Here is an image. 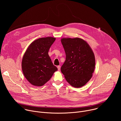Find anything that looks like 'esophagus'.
<instances>
[{
  "label": "esophagus",
  "mask_w": 121,
  "mask_h": 121,
  "mask_svg": "<svg viewBox=\"0 0 121 121\" xmlns=\"http://www.w3.org/2000/svg\"><path fill=\"white\" fill-rule=\"evenodd\" d=\"M57 68H58V70H60V68H61L60 65H58L57 66Z\"/></svg>",
  "instance_id": "obj_1"
}]
</instances>
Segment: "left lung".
Listing matches in <instances>:
<instances>
[{
  "mask_svg": "<svg viewBox=\"0 0 121 121\" xmlns=\"http://www.w3.org/2000/svg\"><path fill=\"white\" fill-rule=\"evenodd\" d=\"M61 43L65 53V60L61 71L72 86L80 88L91 78L95 59L89 45L78 38H63Z\"/></svg>",
  "mask_w": 121,
  "mask_h": 121,
  "instance_id": "8db88e82",
  "label": "left lung"
}]
</instances>
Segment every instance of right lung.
<instances>
[{
    "label": "right lung",
    "mask_w": 121,
    "mask_h": 121,
    "mask_svg": "<svg viewBox=\"0 0 121 121\" xmlns=\"http://www.w3.org/2000/svg\"><path fill=\"white\" fill-rule=\"evenodd\" d=\"M55 38H39L27 49L22 60V70L27 80L32 85L42 86L49 81L57 68L48 55Z\"/></svg>",
    "instance_id": "1"
}]
</instances>
